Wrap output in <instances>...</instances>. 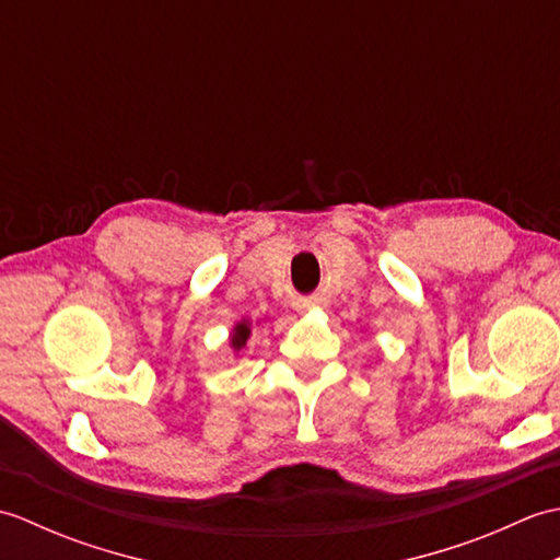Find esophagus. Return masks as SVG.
I'll return each instance as SVG.
<instances>
[{"label": "esophagus", "mask_w": 560, "mask_h": 560, "mask_svg": "<svg viewBox=\"0 0 560 560\" xmlns=\"http://www.w3.org/2000/svg\"><path fill=\"white\" fill-rule=\"evenodd\" d=\"M305 305H307V303H303V307H305Z\"/></svg>", "instance_id": "34e87169"}]
</instances>
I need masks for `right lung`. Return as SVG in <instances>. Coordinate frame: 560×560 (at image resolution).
<instances>
[{
  "mask_svg": "<svg viewBox=\"0 0 560 560\" xmlns=\"http://www.w3.org/2000/svg\"><path fill=\"white\" fill-rule=\"evenodd\" d=\"M249 335H253V323H249L247 317H243L241 323H235V327L231 329V349L237 353L241 351L245 343H247V339H249Z\"/></svg>",
  "mask_w": 560,
  "mask_h": 560,
  "instance_id": "right-lung-1",
  "label": "right lung"
}]
</instances>
